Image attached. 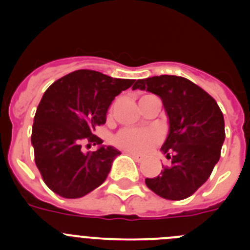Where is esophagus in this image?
<instances>
[{
    "label": "esophagus",
    "instance_id": "1",
    "mask_svg": "<svg viewBox=\"0 0 250 250\" xmlns=\"http://www.w3.org/2000/svg\"><path fill=\"white\" fill-rule=\"evenodd\" d=\"M129 155H131L132 158L135 159V161H138V163H140V161L144 160V155H140V154H136V152H131V151H126Z\"/></svg>",
    "mask_w": 250,
    "mask_h": 250
}]
</instances>
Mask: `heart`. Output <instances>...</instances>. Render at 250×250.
Returning <instances> with one entry per match:
<instances>
[{"mask_svg":"<svg viewBox=\"0 0 250 250\" xmlns=\"http://www.w3.org/2000/svg\"><path fill=\"white\" fill-rule=\"evenodd\" d=\"M161 135L156 129H123L114 136V144L131 152H146L160 141Z\"/></svg>","mask_w":250,"mask_h":250,"instance_id":"heart-1","label":"heart"}]
</instances>
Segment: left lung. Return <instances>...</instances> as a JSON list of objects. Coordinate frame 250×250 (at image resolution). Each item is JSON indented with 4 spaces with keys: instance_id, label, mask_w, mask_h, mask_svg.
<instances>
[{
    "instance_id": "obj_1",
    "label": "left lung",
    "mask_w": 250,
    "mask_h": 250,
    "mask_svg": "<svg viewBox=\"0 0 250 250\" xmlns=\"http://www.w3.org/2000/svg\"><path fill=\"white\" fill-rule=\"evenodd\" d=\"M132 89L158 95L169 119V134L161 146L170 160L160 175L145 184L167 200H183L207 182L225 139L224 118L207 91L182 76L160 75L138 80Z\"/></svg>"
}]
</instances>
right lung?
Segmentation results:
<instances>
[{
	"label": "right lung",
	"instance_id": "add662e5",
	"mask_svg": "<svg viewBox=\"0 0 250 250\" xmlns=\"http://www.w3.org/2000/svg\"><path fill=\"white\" fill-rule=\"evenodd\" d=\"M135 80L115 79L92 70H77L55 81L37 106L31 144L45 184L57 195L76 199L106 180L120 151L105 146L95 127L106 123L115 96ZM101 145L85 153L81 146Z\"/></svg>",
	"mask_w": 250,
	"mask_h": 250
}]
</instances>
